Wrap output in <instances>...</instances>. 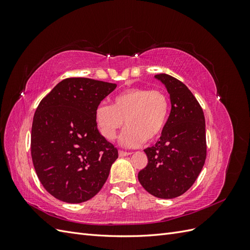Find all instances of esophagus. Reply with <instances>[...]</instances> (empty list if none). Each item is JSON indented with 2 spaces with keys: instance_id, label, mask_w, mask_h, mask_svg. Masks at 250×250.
<instances>
[{
  "instance_id": "esophagus-1",
  "label": "esophagus",
  "mask_w": 250,
  "mask_h": 250,
  "mask_svg": "<svg viewBox=\"0 0 250 250\" xmlns=\"http://www.w3.org/2000/svg\"><path fill=\"white\" fill-rule=\"evenodd\" d=\"M130 154H131L130 152H126V151H122V150H120V151H119V155H120L121 157H124V156L130 155Z\"/></svg>"
}]
</instances>
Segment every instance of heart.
Wrapping results in <instances>:
<instances>
[{
  "label": "heart",
  "instance_id": "obj_1",
  "mask_svg": "<svg viewBox=\"0 0 250 250\" xmlns=\"http://www.w3.org/2000/svg\"><path fill=\"white\" fill-rule=\"evenodd\" d=\"M168 116L169 100L163 90L133 87L117 95L111 105L100 104L95 111V121L98 130L107 141L116 139L125 121L127 127L119 142L124 147L134 148L160 137Z\"/></svg>",
  "mask_w": 250,
  "mask_h": 250
}]
</instances>
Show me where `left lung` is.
Listing matches in <instances>:
<instances>
[{
	"mask_svg": "<svg viewBox=\"0 0 250 250\" xmlns=\"http://www.w3.org/2000/svg\"><path fill=\"white\" fill-rule=\"evenodd\" d=\"M167 88L171 111L160 141L145 149L148 164L138 174L151 195L172 199L190 188L207 157L206 120L194 95L183 82L168 74L154 76Z\"/></svg>",
	"mask_w": 250,
	"mask_h": 250,
	"instance_id": "1",
	"label": "left lung"
}]
</instances>
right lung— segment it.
<instances>
[{
  "mask_svg": "<svg viewBox=\"0 0 250 250\" xmlns=\"http://www.w3.org/2000/svg\"><path fill=\"white\" fill-rule=\"evenodd\" d=\"M116 87V83L66 78L37 106L31 131L32 162L42 185L55 198L84 202L106 181L118 150L98 130L95 111Z\"/></svg>",
  "mask_w": 250,
  "mask_h": 250,
  "instance_id": "right-lung-1",
  "label": "right lung"
}]
</instances>
